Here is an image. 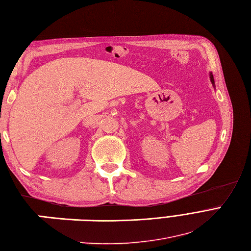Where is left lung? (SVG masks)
<instances>
[{
  "instance_id": "1",
  "label": "left lung",
  "mask_w": 251,
  "mask_h": 251,
  "mask_svg": "<svg viewBox=\"0 0 251 251\" xmlns=\"http://www.w3.org/2000/svg\"><path fill=\"white\" fill-rule=\"evenodd\" d=\"M210 80H211V82H213V85H215V82H214V77H213V74H210Z\"/></svg>"
}]
</instances>
